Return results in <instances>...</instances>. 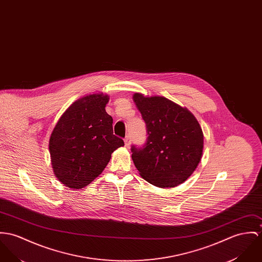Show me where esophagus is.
<instances>
[{"label":"esophagus","instance_id":"1","mask_svg":"<svg viewBox=\"0 0 262 262\" xmlns=\"http://www.w3.org/2000/svg\"><path fill=\"white\" fill-rule=\"evenodd\" d=\"M124 142H125V146H126L127 148H129V147H130V144H131L130 137H129V136H126V137H125V139H124Z\"/></svg>","mask_w":262,"mask_h":262}]
</instances>
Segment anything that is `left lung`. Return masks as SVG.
Returning a JSON list of instances; mask_svg holds the SVG:
<instances>
[{"label": "left lung", "instance_id": "obj_1", "mask_svg": "<svg viewBox=\"0 0 262 262\" xmlns=\"http://www.w3.org/2000/svg\"><path fill=\"white\" fill-rule=\"evenodd\" d=\"M148 138L143 148L132 146V160L143 179L160 188L186 181L198 166L204 137L190 111L162 96L135 93Z\"/></svg>", "mask_w": 262, "mask_h": 262}]
</instances>
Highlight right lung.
<instances>
[{
  "instance_id": "1",
  "label": "right lung",
  "mask_w": 262,
  "mask_h": 262,
  "mask_svg": "<svg viewBox=\"0 0 262 262\" xmlns=\"http://www.w3.org/2000/svg\"><path fill=\"white\" fill-rule=\"evenodd\" d=\"M109 99L103 93L79 98L52 131V168L58 180L71 189L88 186L107 166L111 154L124 146L113 134V118L105 110Z\"/></svg>"
}]
</instances>
